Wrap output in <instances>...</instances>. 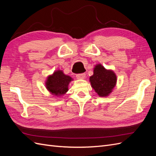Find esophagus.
<instances>
[{"mask_svg": "<svg viewBox=\"0 0 156 156\" xmlns=\"http://www.w3.org/2000/svg\"><path fill=\"white\" fill-rule=\"evenodd\" d=\"M86 76V74L85 73H80V74H77L76 75V77L79 79H84V77H85Z\"/></svg>", "mask_w": 156, "mask_h": 156, "instance_id": "esophagus-1", "label": "esophagus"}]
</instances>
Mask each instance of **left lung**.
I'll return each instance as SVG.
<instances>
[{"label":"left lung","instance_id":"8db88e82","mask_svg":"<svg viewBox=\"0 0 156 156\" xmlns=\"http://www.w3.org/2000/svg\"><path fill=\"white\" fill-rule=\"evenodd\" d=\"M92 87L100 96H107L116 85V76L112 70L106 69L101 64L94 68V74L90 77Z\"/></svg>","mask_w":156,"mask_h":156}]
</instances>
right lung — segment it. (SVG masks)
I'll return each instance as SVG.
<instances>
[{
    "instance_id": "add662e5",
    "label": "right lung",
    "mask_w": 156,
    "mask_h": 156,
    "mask_svg": "<svg viewBox=\"0 0 156 156\" xmlns=\"http://www.w3.org/2000/svg\"><path fill=\"white\" fill-rule=\"evenodd\" d=\"M72 80V77L65 75L62 71L58 70L48 77L45 86L53 95L61 96L68 92V84Z\"/></svg>"
}]
</instances>
